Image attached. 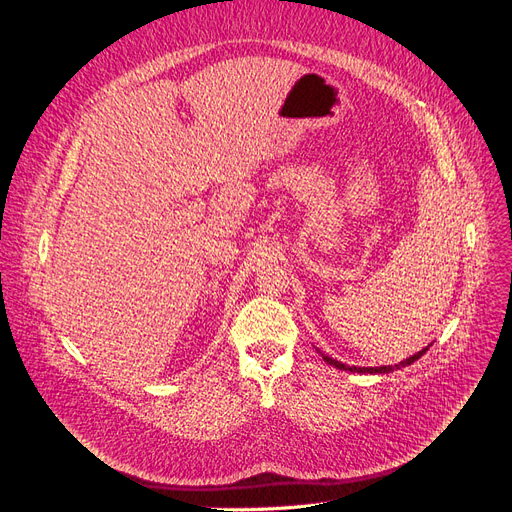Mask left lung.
Segmentation results:
<instances>
[{"label":"left lung","mask_w":512,"mask_h":512,"mask_svg":"<svg viewBox=\"0 0 512 512\" xmlns=\"http://www.w3.org/2000/svg\"><path fill=\"white\" fill-rule=\"evenodd\" d=\"M427 352V348L425 350H421V352H416V354H412L410 359H406V361H401V363H397V365H384V367H350V365H344V363H339V361H335V359H329V356H324V361H327L329 365H335L337 369H344V371H361V374H389V371H393V369H401V367H408V365H412L416 359H421V356Z\"/></svg>","instance_id":"left-lung-1"}]
</instances>
